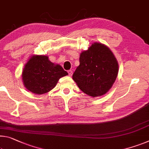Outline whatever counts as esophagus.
Segmentation results:
<instances>
[{
	"mask_svg": "<svg viewBox=\"0 0 149 149\" xmlns=\"http://www.w3.org/2000/svg\"><path fill=\"white\" fill-rule=\"evenodd\" d=\"M68 74H69L70 76H72V74H73V72H72V70H68Z\"/></svg>",
	"mask_w": 149,
	"mask_h": 149,
	"instance_id": "34e87169",
	"label": "esophagus"
}]
</instances>
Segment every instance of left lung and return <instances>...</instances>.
Returning <instances> with one entry per match:
<instances>
[{"label": "left lung", "instance_id": "left-lung-1", "mask_svg": "<svg viewBox=\"0 0 149 149\" xmlns=\"http://www.w3.org/2000/svg\"><path fill=\"white\" fill-rule=\"evenodd\" d=\"M118 72V62L111 49L95 42L80 54L79 65L72 77L84 93L95 97L111 88Z\"/></svg>", "mask_w": 149, "mask_h": 149}]
</instances>
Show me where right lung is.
<instances>
[{"label":"right lung","mask_w":149,"mask_h":149,"mask_svg":"<svg viewBox=\"0 0 149 149\" xmlns=\"http://www.w3.org/2000/svg\"><path fill=\"white\" fill-rule=\"evenodd\" d=\"M68 74L59 64L48 60L46 56H33L22 71V81L28 91L38 95L52 90L58 80Z\"/></svg>","instance_id":"1"}]
</instances>
